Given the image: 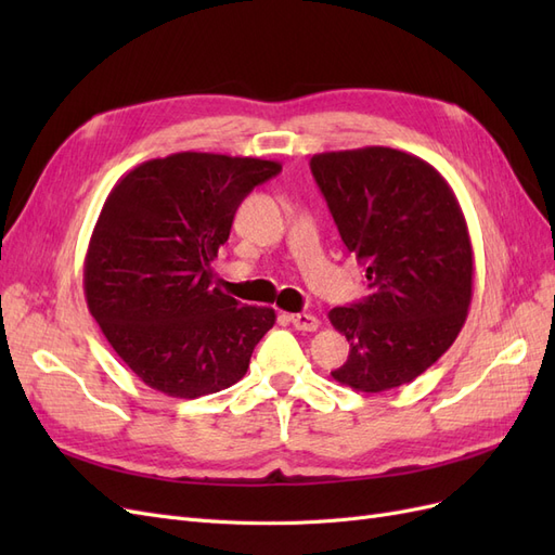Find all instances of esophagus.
<instances>
[{
  "label": "esophagus",
  "instance_id": "esophagus-1",
  "mask_svg": "<svg viewBox=\"0 0 555 555\" xmlns=\"http://www.w3.org/2000/svg\"><path fill=\"white\" fill-rule=\"evenodd\" d=\"M289 322H292L294 328H298V331H317V328H319V319H317L314 314H306V312L289 314Z\"/></svg>",
  "mask_w": 555,
  "mask_h": 555
}]
</instances>
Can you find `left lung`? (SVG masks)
<instances>
[{"instance_id": "1", "label": "left lung", "mask_w": 555, "mask_h": 555, "mask_svg": "<svg viewBox=\"0 0 555 555\" xmlns=\"http://www.w3.org/2000/svg\"><path fill=\"white\" fill-rule=\"evenodd\" d=\"M310 169L373 289L328 312L349 343L331 377L363 393L410 384L459 338L473 300L475 255L459 198L435 166L393 147L319 153Z\"/></svg>"}]
</instances>
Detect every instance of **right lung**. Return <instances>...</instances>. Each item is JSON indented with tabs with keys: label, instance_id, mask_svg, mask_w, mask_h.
<instances>
[{
	"label": "right lung",
	"instance_id": "right-lung-1",
	"mask_svg": "<svg viewBox=\"0 0 555 555\" xmlns=\"http://www.w3.org/2000/svg\"><path fill=\"white\" fill-rule=\"evenodd\" d=\"M282 164L176 153L117 180L82 266L90 314L129 371L171 398H201L243 379L273 308L243 306L212 284L241 201Z\"/></svg>",
	"mask_w": 555,
	"mask_h": 555
}]
</instances>
